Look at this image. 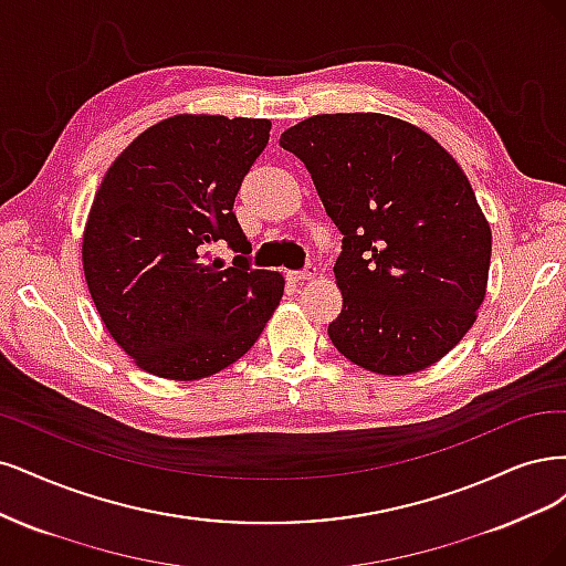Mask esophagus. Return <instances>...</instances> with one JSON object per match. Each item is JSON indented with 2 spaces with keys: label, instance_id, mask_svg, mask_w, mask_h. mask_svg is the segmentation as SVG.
Masks as SVG:
<instances>
[{
  "label": "esophagus",
  "instance_id": "esophagus-1",
  "mask_svg": "<svg viewBox=\"0 0 566 566\" xmlns=\"http://www.w3.org/2000/svg\"><path fill=\"white\" fill-rule=\"evenodd\" d=\"M315 275H317V268H315V265H305L303 270L289 272V280H294V282H307V280H315Z\"/></svg>",
  "mask_w": 566,
  "mask_h": 566
}]
</instances>
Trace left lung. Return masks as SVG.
I'll list each match as a JSON object with an SVG mask.
<instances>
[{
	"instance_id": "left-lung-1",
	"label": "left lung",
	"mask_w": 566,
	"mask_h": 566,
	"mask_svg": "<svg viewBox=\"0 0 566 566\" xmlns=\"http://www.w3.org/2000/svg\"><path fill=\"white\" fill-rule=\"evenodd\" d=\"M343 234L329 338L376 374L442 359L484 301L491 230L465 174L432 136L376 113L315 115L280 138Z\"/></svg>"
}]
</instances>
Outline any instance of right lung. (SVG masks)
Here are the masks:
<instances>
[{
    "label": "right lung",
    "mask_w": 566,
    "mask_h": 566,
    "mask_svg": "<svg viewBox=\"0 0 566 566\" xmlns=\"http://www.w3.org/2000/svg\"><path fill=\"white\" fill-rule=\"evenodd\" d=\"M270 138L268 119L178 115L143 132L96 192L84 275L107 332L148 374L195 380L259 340L284 277L251 268L234 197ZM226 241L232 269L210 259Z\"/></svg>",
    "instance_id": "obj_1"
}]
</instances>
